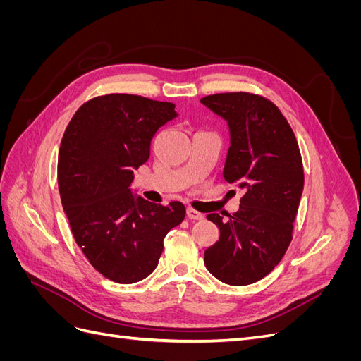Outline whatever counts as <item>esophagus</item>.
Instances as JSON below:
<instances>
[{
  "label": "esophagus",
  "instance_id": "obj_1",
  "mask_svg": "<svg viewBox=\"0 0 361 361\" xmlns=\"http://www.w3.org/2000/svg\"><path fill=\"white\" fill-rule=\"evenodd\" d=\"M187 216L190 218V220H203V214L192 209V207H188L187 209Z\"/></svg>",
  "mask_w": 361,
  "mask_h": 361
}]
</instances>
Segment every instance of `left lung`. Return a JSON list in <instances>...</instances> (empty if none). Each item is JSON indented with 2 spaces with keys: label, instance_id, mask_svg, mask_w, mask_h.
<instances>
[{
  "label": "left lung",
  "instance_id": "1",
  "mask_svg": "<svg viewBox=\"0 0 361 361\" xmlns=\"http://www.w3.org/2000/svg\"><path fill=\"white\" fill-rule=\"evenodd\" d=\"M200 102L228 125L223 176L244 191L239 211L226 220L206 215L220 239L204 251V265L227 285H251L279 265L292 241L304 187L300 147L285 116L264 96L218 93Z\"/></svg>",
  "mask_w": 361,
  "mask_h": 361
}]
</instances>
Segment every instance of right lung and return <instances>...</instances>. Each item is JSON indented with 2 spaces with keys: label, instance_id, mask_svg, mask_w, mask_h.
Wrapping results in <instances>:
<instances>
[{
  "label": "right lung",
  "instance_id": "1",
  "mask_svg": "<svg viewBox=\"0 0 361 361\" xmlns=\"http://www.w3.org/2000/svg\"><path fill=\"white\" fill-rule=\"evenodd\" d=\"M178 116L174 104L113 93L82 104L59 152V191L76 244L106 279L129 285L158 265L164 238L185 206L135 197L134 170L149 159L157 130Z\"/></svg>",
  "mask_w": 361,
  "mask_h": 361
}]
</instances>
